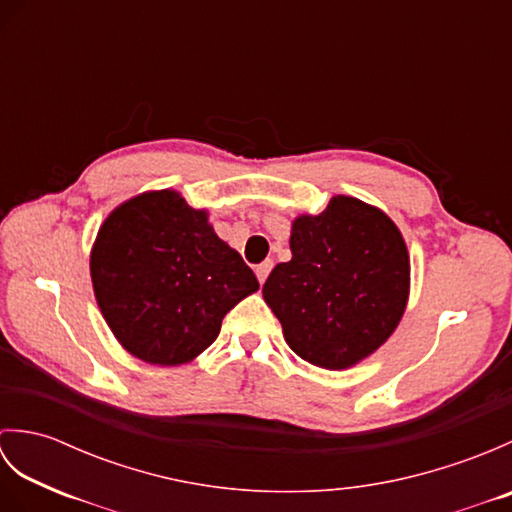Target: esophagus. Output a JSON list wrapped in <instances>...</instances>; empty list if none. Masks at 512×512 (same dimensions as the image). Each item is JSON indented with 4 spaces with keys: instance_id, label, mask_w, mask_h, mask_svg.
Masks as SVG:
<instances>
[{
    "instance_id": "esophagus-1",
    "label": "esophagus",
    "mask_w": 512,
    "mask_h": 512,
    "mask_svg": "<svg viewBox=\"0 0 512 512\" xmlns=\"http://www.w3.org/2000/svg\"><path fill=\"white\" fill-rule=\"evenodd\" d=\"M273 259H266V262H262L259 264L257 268H255V275H257V279H259V284H264V281L268 279V275H270V270H273Z\"/></svg>"
}]
</instances>
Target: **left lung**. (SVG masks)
I'll return each mask as SVG.
<instances>
[{
  "instance_id": "left-lung-1",
  "label": "left lung",
  "mask_w": 512,
  "mask_h": 512,
  "mask_svg": "<svg viewBox=\"0 0 512 512\" xmlns=\"http://www.w3.org/2000/svg\"><path fill=\"white\" fill-rule=\"evenodd\" d=\"M292 259L264 284L290 350L323 369H350L383 345L405 314L409 250L394 220L352 195H334L290 226Z\"/></svg>"
}]
</instances>
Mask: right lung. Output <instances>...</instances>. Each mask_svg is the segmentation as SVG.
<instances>
[{
    "instance_id": "right-lung-1",
    "label": "right lung",
    "mask_w": 512,
    "mask_h": 512,
    "mask_svg": "<svg viewBox=\"0 0 512 512\" xmlns=\"http://www.w3.org/2000/svg\"><path fill=\"white\" fill-rule=\"evenodd\" d=\"M90 277L116 341L160 367L195 361L226 312L259 290L253 270L213 231L209 211L173 189L138 193L105 217Z\"/></svg>"
}]
</instances>
